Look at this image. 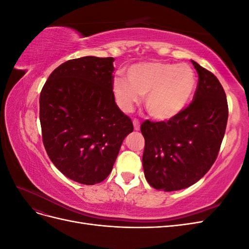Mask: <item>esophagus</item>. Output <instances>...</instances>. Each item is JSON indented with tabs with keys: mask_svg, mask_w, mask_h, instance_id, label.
<instances>
[{
	"mask_svg": "<svg viewBox=\"0 0 249 249\" xmlns=\"http://www.w3.org/2000/svg\"><path fill=\"white\" fill-rule=\"evenodd\" d=\"M133 124H134V129L136 130V131H139L140 130V122L138 119H136L135 118L134 120H133Z\"/></svg>",
	"mask_w": 249,
	"mask_h": 249,
	"instance_id": "1",
	"label": "esophagus"
}]
</instances>
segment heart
Segmentation results:
<instances>
[{
  "label": "heart",
  "mask_w": 249,
  "mask_h": 249,
  "mask_svg": "<svg viewBox=\"0 0 249 249\" xmlns=\"http://www.w3.org/2000/svg\"><path fill=\"white\" fill-rule=\"evenodd\" d=\"M127 80L115 78L113 91L119 107L132 110L140 95H144L147 112L156 119H169L179 114L189 104L196 87L192 67L185 63L160 61L139 62L125 71Z\"/></svg>",
  "instance_id": "1"
}]
</instances>
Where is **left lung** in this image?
<instances>
[{"label":"left lung","instance_id":"left-lung-1","mask_svg":"<svg viewBox=\"0 0 249 249\" xmlns=\"http://www.w3.org/2000/svg\"><path fill=\"white\" fill-rule=\"evenodd\" d=\"M198 73L193 101L167 122L141 124L145 145L142 166L157 190L177 191L199 180L219 153L228 124L227 95L214 74L192 61Z\"/></svg>","mask_w":249,"mask_h":249}]
</instances>
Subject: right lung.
I'll use <instances>...</instances> for the list:
<instances>
[{"label":"right lung","instance_id":"1","mask_svg":"<svg viewBox=\"0 0 249 249\" xmlns=\"http://www.w3.org/2000/svg\"><path fill=\"white\" fill-rule=\"evenodd\" d=\"M114 58L86 56L53 71L39 97L42 142L53 164L83 185L106 178L133 123L113 93Z\"/></svg>","mask_w":249,"mask_h":249}]
</instances>
